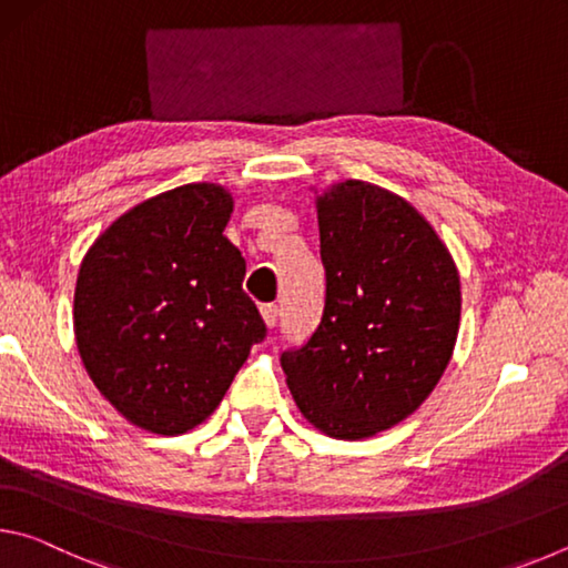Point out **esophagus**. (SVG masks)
Listing matches in <instances>:
<instances>
[{"label":"esophagus","instance_id":"obj_1","mask_svg":"<svg viewBox=\"0 0 568 568\" xmlns=\"http://www.w3.org/2000/svg\"><path fill=\"white\" fill-rule=\"evenodd\" d=\"M261 315H263V321H265L267 328H275L277 318H281V307H277V305H263L261 307Z\"/></svg>","mask_w":568,"mask_h":568}]
</instances>
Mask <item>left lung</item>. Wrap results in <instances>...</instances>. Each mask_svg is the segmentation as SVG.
Instances as JSON below:
<instances>
[{
	"label": "left lung",
	"instance_id": "1",
	"mask_svg": "<svg viewBox=\"0 0 568 568\" xmlns=\"http://www.w3.org/2000/svg\"><path fill=\"white\" fill-rule=\"evenodd\" d=\"M325 307L285 383L321 434L361 440L408 418L454 355L460 277L444 240L408 200L363 180L315 195Z\"/></svg>",
	"mask_w": 568,
	"mask_h": 568
}]
</instances>
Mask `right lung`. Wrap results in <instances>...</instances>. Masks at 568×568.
<instances>
[{"mask_svg":"<svg viewBox=\"0 0 568 568\" xmlns=\"http://www.w3.org/2000/svg\"><path fill=\"white\" fill-rule=\"evenodd\" d=\"M235 200L190 182L120 215L82 257L74 341L122 418L158 436L200 426L265 323L243 291L245 261L223 235Z\"/></svg>","mask_w":568,"mask_h":568,"instance_id":"1","label":"right lung"}]
</instances>
